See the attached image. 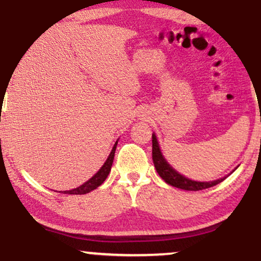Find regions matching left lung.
Segmentation results:
<instances>
[{
  "label": "left lung",
  "instance_id": "1",
  "mask_svg": "<svg viewBox=\"0 0 261 261\" xmlns=\"http://www.w3.org/2000/svg\"><path fill=\"white\" fill-rule=\"evenodd\" d=\"M152 160H153L155 170H157L158 174L161 175V178L163 179L167 184L179 189H184V190H203V189L215 187V185L220 184L221 181H223L224 179H226V176H224V178L217 179V180L214 181H194L185 178V176H182L181 174H179L178 172H175V170L167 163V161L164 160L163 155H162L157 139H155V135H152Z\"/></svg>",
  "mask_w": 261,
  "mask_h": 261
}]
</instances>
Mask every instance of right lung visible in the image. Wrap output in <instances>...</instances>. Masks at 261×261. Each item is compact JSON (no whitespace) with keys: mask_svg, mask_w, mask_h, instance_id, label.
<instances>
[{"mask_svg":"<svg viewBox=\"0 0 261 261\" xmlns=\"http://www.w3.org/2000/svg\"><path fill=\"white\" fill-rule=\"evenodd\" d=\"M116 145H118V142H116L115 145H114V147L112 149V152H110V154H109V157H108L107 162H106V163H104V166L101 167L99 170H98L97 174L93 175L88 181H86L85 184L81 185V187L76 188V189H72V190L64 191V194H70V195H82V194L91 193L92 190H94V189H97L98 187H99V185L103 184V181L106 180L108 174H109L110 169H112L113 161H114V154H115Z\"/></svg>","mask_w":261,"mask_h":261,"instance_id":"1","label":"right lung"}]
</instances>
